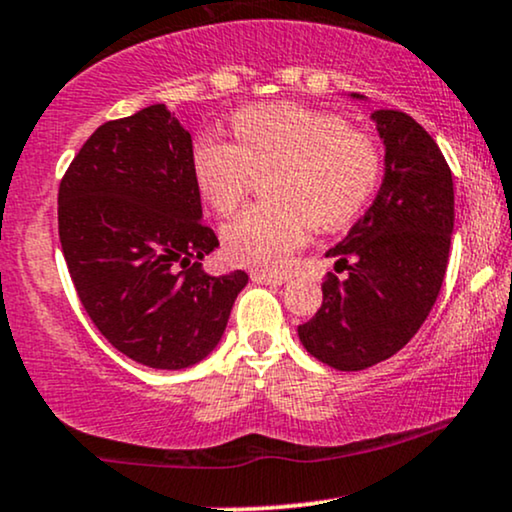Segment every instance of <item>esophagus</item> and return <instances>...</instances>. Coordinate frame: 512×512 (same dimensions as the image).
<instances>
[{"label":"esophagus","mask_w":512,"mask_h":512,"mask_svg":"<svg viewBox=\"0 0 512 512\" xmlns=\"http://www.w3.org/2000/svg\"><path fill=\"white\" fill-rule=\"evenodd\" d=\"M250 279L255 283H267V286H281V283L288 281L286 274H272V272H260V269H255V272L250 274Z\"/></svg>","instance_id":"esophagus-1"}]
</instances>
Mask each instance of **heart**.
<instances>
[{
    "instance_id": "b5f03b06",
    "label": "heart",
    "mask_w": 512,
    "mask_h": 512,
    "mask_svg": "<svg viewBox=\"0 0 512 512\" xmlns=\"http://www.w3.org/2000/svg\"><path fill=\"white\" fill-rule=\"evenodd\" d=\"M236 145L200 135L193 145L197 190L217 214H231L272 173L274 205L243 209L221 231L229 260L283 269L303 248L310 226L331 231L353 221L377 190L381 155L341 116L298 104H262L233 116Z\"/></svg>"
}]
</instances>
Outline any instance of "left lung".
Returning <instances> with one entry per match:
<instances>
[{"label":"left lung","mask_w":512,"mask_h":512,"mask_svg":"<svg viewBox=\"0 0 512 512\" xmlns=\"http://www.w3.org/2000/svg\"><path fill=\"white\" fill-rule=\"evenodd\" d=\"M372 119L386 147L381 188L326 252L348 276H326L322 307L298 326L307 353L341 372L389 360L420 331L439 298L455 219L453 176L432 135L398 109Z\"/></svg>","instance_id":"left-lung-1"}]
</instances>
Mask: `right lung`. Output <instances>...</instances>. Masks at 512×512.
I'll use <instances>...</instances> for the list:
<instances>
[{
  "label": "right lung",
  "mask_w": 512,
  "mask_h": 512,
  "mask_svg": "<svg viewBox=\"0 0 512 512\" xmlns=\"http://www.w3.org/2000/svg\"><path fill=\"white\" fill-rule=\"evenodd\" d=\"M193 140L164 104L107 121L59 186V240L92 324L140 365L183 369L217 348L245 272L209 276Z\"/></svg>",
  "instance_id": "add662e5"
}]
</instances>
